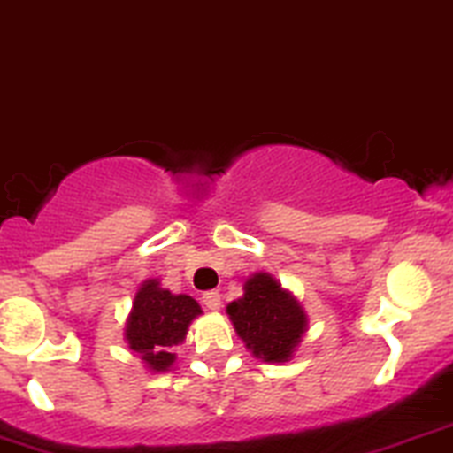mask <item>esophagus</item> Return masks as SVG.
Segmentation results:
<instances>
[{
	"instance_id": "1",
	"label": "esophagus",
	"mask_w": 453,
	"mask_h": 453,
	"mask_svg": "<svg viewBox=\"0 0 453 453\" xmlns=\"http://www.w3.org/2000/svg\"><path fill=\"white\" fill-rule=\"evenodd\" d=\"M203 304L208 309H212V311H217V309L221 307V294H219V291H214V289L205 291V294H203Z\"/></svg>"
}]
</instances>
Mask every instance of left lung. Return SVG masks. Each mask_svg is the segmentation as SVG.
<instances>
[{
    "mask_svg": "<svg viewBox=\"0 0 453 453\" xmlns=\"http://www.w3.org/2000/svg\"><path fill=\"white\" fill-rule=\"evenodd\" d=\"M227 315L245 346L265 362H287L307 328L300 304L269 273L250 278L243 298L227 304Z\"/></svg>",
    "mask_w": 453,
    "mask_h": 453,
    "instance_id": "left-lung-1",
    "label": "left lung"
}]
</instances>
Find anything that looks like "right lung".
I'll list each match as a JSON object with an SVG mask.
<instances>
[{"label": "right lung", "mask_w": 453, "mask_h": 453, "mask_svg": "<svg viewBox=\"0 0 453 453\" xmlns=\"http://www.w3.org/2000/svg\"><path fill=\"white\" fill-rule=\"evenodd\" d=\"M201 313L190 296H173L157 280H146L134 300L127 322V340L150 370H166L175 362L173 346L184 342L188 324Z\"/></svg>", "instance_id": "right-lung-1"}]
</instances>
